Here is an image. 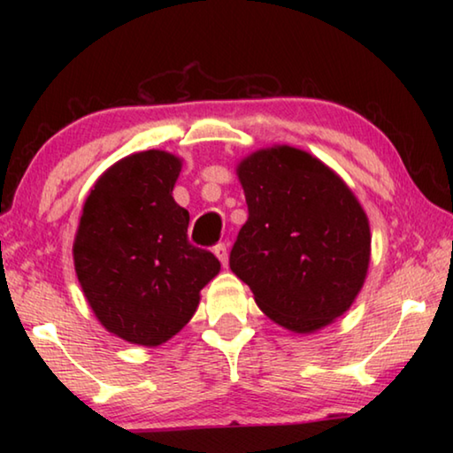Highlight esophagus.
Listing matches in <instances>:
<instances>
[{
  "instance_id": "34e87169",
  "label": "esophagus",
  "mask_w": 453,
  "mask_h": 453,
  "mask_svg": "<svg viewBox=\"0 0 453 453\" xmlns=\"http://www.w3.org/2000/svg\"><path fill=\"white\" fill-rule=\"evenodd\" d=\"M213 254L218 256L221 265L227 267V245H226V243H218L216 248H213Z\"/></svg>"
}]
</instances>
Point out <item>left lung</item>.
<instances>
[{"label":"left lung","instance_id":"8db88e82","mask_svg":"<svg viewBox=\"0 0 453 453\" xmlns=\"http://www.w3.org/2000/svg\"><path fill=\"white\" fill-rule=\"evenodd\" d=\"M248 221L229 267L257 308L294 334H313L343 316L364 288L372 234L354 191L311 153L273 145L235 167Z\"/></svg>","mask_w":453,"mask_h":453}]
</instances>
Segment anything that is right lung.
<instances>
[{"instance_id": "right-lung-1", "label": "right lung", "mask_w": 453, "mask_h": 453, "mask_svg": "<svg viewBox=\"0 0 453 453\" xmlns=\"http://www.w3.org/2000/svg\"><path fill=\"white\" fill-rule=\"evenodd\" d=\"M181 159L132 153L99 175L83 203L73 265L107 332L156 348L194 318L199 291L219 273L211 251L188 242L189 213L172 196Z\"/></svg>"}]
</instances>
